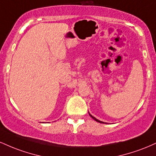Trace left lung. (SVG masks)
Here are the masks:
<instances>
[{"instance_id":"obj_1","label":"left lung","mask_w":156,"mask_h":156,"mask_svg":"<svg viewBox=\"0 0 156 156\" xmlns=\"http://www.w3.org/2000/svg\"><path fill=\"white\" fill-rule=\"evenodd\" d=\"M89 116H90V117H92L93 119H94V120H95L96 122H100V123H105V122H102V121H100V120H98V119H96L95 117H93V116L92 115V114H89Z\"/></svg>"}]
</instances>
